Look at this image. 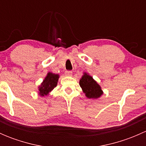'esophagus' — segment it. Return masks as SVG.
I'll use <instances>...</instances> for the list:
<instances>
[{
  "label": "esophagus",
  "mask_w": 146,
  "mask_h": 146,
  "mask_svg": "<svg viewBox=\"0 0 146 146\" xmlns=\"http://www.w3.org/2000/svg\"><path fill=\"white\" fill-rule=\"evenodd\" d=\"M65 74L68 76H71L72 74H73V72L71 70H66L65 71Z\"/></svg>",
  "instance_id": "1"
}]
</instances>
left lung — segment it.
Masks as SVG:
<instances>
[{"label":"left lung","mask_w":146,"mask_h":146,"mask_svg":"<svg viewBox=\"0 0 146 146\" xmlns=\"http://www.w3.org/2000/svg\"><path fill=\"white\" fill-rule=\"evenodd\" d=\"M80 86L84 93L88 98H98L102 95L103 92L100 86L93 80L92 77L85 73L80 80Z\"/></svg>","instance_id":"1"}]
</instances>
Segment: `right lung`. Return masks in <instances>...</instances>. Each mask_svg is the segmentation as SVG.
Listing matches in <instances>:
<instances>
[{
	"instance_id": "right-lung-1",
	"label": "right lung",
	"mask_w": 146,
	"mask_h": 146,
	"mask_svg": "<svg viewBox=\"0 0 146 146\" xmlns=\"http://www.w3.org/2000/svg\"><path fill=\"white\" fill-rule=\"evenodd\" d=\"M58 78H59L58 75L48 73L42 83V85L39 87V94L42 96L48 95V92H51L56 86Z\"/></svg>"
}]
</instances>
